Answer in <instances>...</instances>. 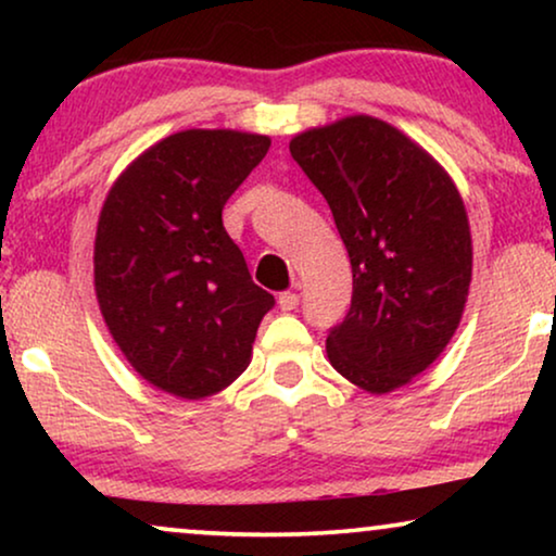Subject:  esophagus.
<instances>
[{"mask_svg":"<svg viewBox=\"0 0 556 556\" xmlns=\"http://www.w3.org/2000/svg\"><path fill=\"white\" fill-rule=\"evenodd\" d=\"M299 301H301V295L293 293V291H286V293L278 295V306H280V311H293V308H299Z\"/></svg>","mask_w":556,"mask_h":556,"instance_id":"esophagus-1","label":"esophagus"}]
</instances>
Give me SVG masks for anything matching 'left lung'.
Wrapping results in <instances>:
<instances>
[{
  "mask_svg": "<svg viewBox=\"0 0 556 556\" xmlns=\"http://www.w3.org/2000/svg\"><path fill=\"white\" fill-rule=\"evenodd\" d=\"M352 261V306L331 326V367L382 394L428 369L458 329L473 250L466 207L428 151L371 116L291 141Z\"/></svg>",
  "mask_w": 556,
  "mask_h": 556,
  "instance_id": "obj_1",
  "label": "left lung"
}]
</instances>
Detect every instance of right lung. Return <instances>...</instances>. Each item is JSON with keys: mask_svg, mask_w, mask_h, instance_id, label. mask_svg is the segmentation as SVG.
Returning <instances> with one entry per match:
<instances>
[{"mask_svg": "<svg viewBox=\"0 0 556 556\" xmlns=\"http://www.w3.org/2000/svg\"><path fill=\"white\" fill-rule=\"evenodd\" d=\"M240 131L166 136L121 174L96 232V295L131 367L185 400L232 384L276 299L250 278L223 207L268 154Z\"/></svg>", "mask_w": 556, "mask_h": 556, "instance_id": "add662e5", "label": "right lung"}]
</instances>
